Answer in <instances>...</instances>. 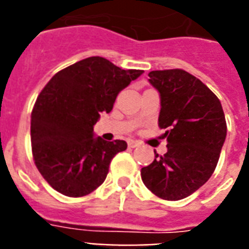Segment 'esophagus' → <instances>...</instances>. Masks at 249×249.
<instances>
[{
	"mask_svg": "<svg viewBox=\"0 0 249 249\" xmlns=\"http://www.w3.org/2000/svg\"><path fill=\"white\" fill-rule=\"evenodd\" d=\"M140 142H138V141H133V140H130V141H128V146L130 148H134V147H138V146H140Z\"/></svg>",
	"mask_w": 249,
	"mask_h": 249,
	"instance_id": "34e87169",
	"label": "esophagus"
}]
</instances>
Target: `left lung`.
<instances>
[{
    "label": "left lung",
    "mask_w": 249,
    "mask_h": 249,
    "mask_svg": "<svg viewBox=\"0 0 249 249\" xmlns=\"http://www.w3.org/2000/svg\"><path fill=\"white\" fill-rule=\"evenodd\" d=\"M150 84L160 94L159 126L168 151L156 154L141 177L164 200H181L213 174L226 138V120L216 94L183 70L151 71Z\"/></svg>",
    "instance_id": "left-lung-1"
}]
</instances>
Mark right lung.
I'll return each instance as SVG.
<instances>
[{
  "mask_svg": "<svg viewBox=\"0 0 249 249\" xmlns=\"http://www.w3.org/2000/svg\"><path fill=\"white\" fill-rule=\"evenodd\" d=\"M142 73L90 56L55 73L41 90L31 115V142L37 169L53 189L80 197L105 182L111 160L128 144L95 138L93 126Z\"/></svg>",
  "mask_w": 249,
  "mask_h": 249,
  "instance_id": "right-lung-1",
  "label": "right lung"
}]
</instances>
